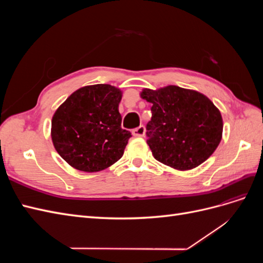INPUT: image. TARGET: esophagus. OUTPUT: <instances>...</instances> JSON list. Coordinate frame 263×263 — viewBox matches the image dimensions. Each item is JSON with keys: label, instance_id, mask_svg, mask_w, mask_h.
I'll return each instance as SVG.
<instances>
[{"label": "esophagus", "instance_id": "34e87169", "mask_svg": "<svg viewBox=\"0 0 263 263\" xmlns=\"http://www.w3.org/2000/svg\"><path fill=\"white\" fill-rule=\"evenodd\" d=\"M145 133H146L145 126L141 125V126L137 127V128H135V129L133 130V136H135V137H144Z\"/></svg>", "mask_w": 263, "mask_h": 263}]
</instances>
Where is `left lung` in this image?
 Listing matches in <instances>:
<instances>
[{
	"label": "left lung",
	"instance_id": "left-lung-1",
	"mask_svg": "<svg viewBox=\"0 0 263 263\" xmlns=\"http://www.w3.org/2000/svg\"><path fill=\"white\" fill-rule=\"evenodd\" d=\"M140 97L153 104L147 144L156 160L186 171L202 164L216 150L222 136V118L204 94L168 85L144 89Z\"/></svg>",
	"mask_w": 263,
	"mask_h": 263
}]
</instances>
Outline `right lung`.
<instances>
[{"mask_svg": "<svg viewBox=\"0 0 263 263\" xmlns=\"http://www.w3.org/2000/svg\"><path fill=\"white\" fill-rule=\"evenodd\" d=\"M122 91L109 84L74 91L51 119V140L60 157L84 172L102 171L122 158L132 135L123 129Z\"/></svg>", "mask_w": 263, "mask_h": 263, "instance_id": "add662e5", "label": "right lung"}]
</instances>
